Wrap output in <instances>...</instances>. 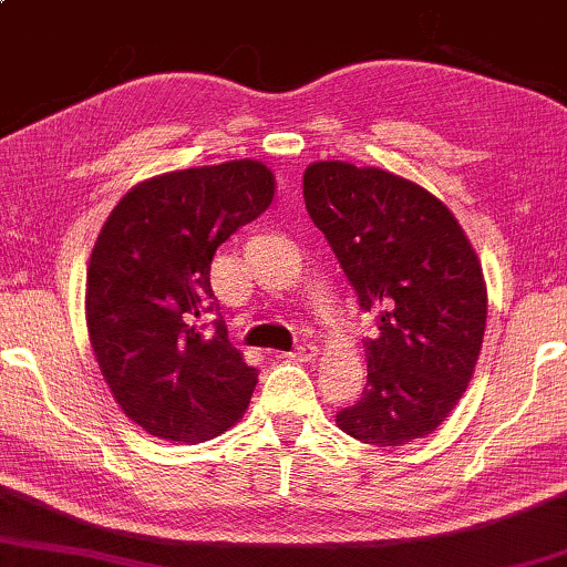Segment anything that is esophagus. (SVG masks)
<instances>
[{
    "label": "esophagus",
    "instance_id": "1",
    "mask_svg": "<svg viewBox=\"0 0 567 567\" xmlns=\"http://www.w3.org/2000/svg\"><path fill=\"white\" fill-rule=\"evenodd\" d=\"M316 354H318V349H316V344H310V341H300V344L290 352V357H295V360H306V362L313 360Z\"/></svg>",
    "mask_w": 567,
    "mask_h": 567
}]
</instances>
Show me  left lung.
I'll return each instance as SVG.
<instances>
[{
	"label": "left lung",
	"instance_id": "8db88e82",
	"mask_svg": "<svg viewBox=\"0 0 567 567\" xmlns=\"http://www.w3.org/2000/svg\"><path fill=\"white\" fill-rule=\"evenodd\" d=\"M302 197L378 326L364 341L367 385L337 413L339 429L374 446L432 434L483 344L488 295L473 246L442 200L374 166L310 164Z\"/></svg>",
	"mask_w": 567,
	"mask_h": 567
}]
</instances>
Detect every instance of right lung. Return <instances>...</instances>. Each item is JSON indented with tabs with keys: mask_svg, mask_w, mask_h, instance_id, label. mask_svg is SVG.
I'll return each mask as SVG.
<instances>
[{
	"mask_svg": "<svg viewBox=\"0 0 567 567\" xmlns=\"http://www.w3.org/2000/svg\"><path fill=\"white\" fill-rule=\"evenodd\" d=\"M272 197V172L251 158L182 169L133 187L100 230L90 341L117 405L158 440H213L249 405L259 370L228 341L210 265Z\"/></svg>",
	"mask_w": 567,
	"mask_h": 567,
	"instance_id": "1",
	"label": "right lung"
}]
</instances>
